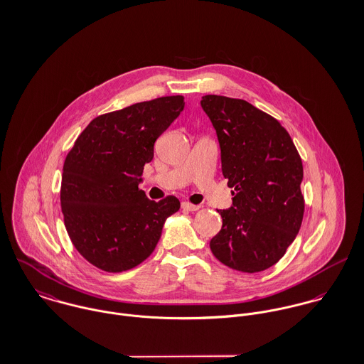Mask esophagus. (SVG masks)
Here are the masks:
<instances>
[{"instance_id":"34e87169","label":"esophagus","mask_w":364,"mask_h":364,"mask_svg":"<svg viewBox=\"0 0 364 364\" xmlns=\"http://www.w3.org/2000/svg\"><path fill=\"white\" fill-rule=\"evenodd\" d=\"M182 208L189 210V211H196V210L200 208V206H199V205H192V203H189V202H182Z\"/></svg>"}]
</instances>
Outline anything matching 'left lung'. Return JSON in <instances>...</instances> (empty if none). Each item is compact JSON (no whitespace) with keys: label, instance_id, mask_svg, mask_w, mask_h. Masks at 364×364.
Masks as SVG:
<instances>
[{"label":"left lung","instance_id":"8db88e82","mask_svg":"<svg viewBox=\"0 0 364 364\" xmlns=\"http://www.w3.org/2000/svg\"><path fill=\"white\" fill-rule=\"evenodd\" d=\"M203 110L215 129L221 169L232 188V206L217 210L220 232L213 255L225 266L262 272L286 254L303 215V162L287 130L270 114L235 98L205 95Z\"/></svg>","mask_w":364,"mask_h":364}]
</instances>
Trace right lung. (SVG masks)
I'll list each match as a JSON object with an SVG mask.
<instances>
[{
    "mask_svg": "<svg viewBox=\"0 0 364 364\" xmlns=\"http://www.w3.org/2000/svg\"><path fill=\"white\" fill-rule=\"evenodd\" d=\"M185 107L162 97L95 117L75 140L63 166L60 202L75 250L98 269L119 273L156 250L165 220L181 203L154 202L139 189L156 139Z\"/></svg>",
    "mask_w": 364,
    "mask_h": 364,
    "instance_id": "add662e5",
    "label": "right lung"
}]
</instances>
